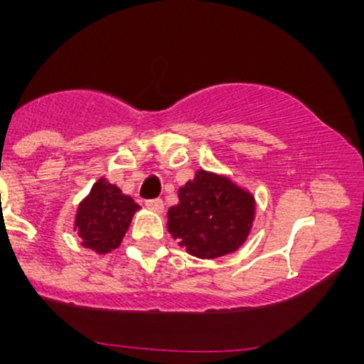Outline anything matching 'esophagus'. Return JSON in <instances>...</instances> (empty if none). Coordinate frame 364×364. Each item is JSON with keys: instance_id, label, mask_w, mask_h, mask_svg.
<instances>
[{"instance_id": "esophagus-1", "label": "esophagus", "mask_w": 364, "mask_h": 364, "mask_svg": "<svg viewBox=\"0 0 364 364\" xmlns=\"http://www.w3.org/2000/svg\"><path fill=\"white\" fill-rule=\"evenodd\" d=\"M145 205H147L149 210L156 212V214H162V210H164V202H162L161 198L147 200V202H145Z\"/></svg>"}]
</instances>
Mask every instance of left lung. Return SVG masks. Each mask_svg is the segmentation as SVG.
<instances>
[{"label": "left lung", "instance_id": "obj_1", "mask_svg": "<svg viewBox=\"0 0 364 364\" xmlns=\"http://www.w3.org/2000/svg\"><path fill=\"white\" fill-rule=\"evenodd\" d=\"M168 210V231L186 253L212 260L235 253L252 232L257 202L229 176L198 169L178 190Z\"/></svg>", "mask_w": 364, "mask_h": 364}]
</instances>
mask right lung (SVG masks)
I'll list each match as a JSON object with an SVG mask.
<instances>
[{
    "mask_svg": "<svg viewBox=\"0 0 364 364\" xmlns=\"http://www.w3.org/2000/svg\"><path fill=\"white\" fill-rule=\"evenodd\" d=\"M136 210L140 205L132 196L106 178H99L78 203L73 231H77L83 248L97 255L109 253L121 245Z\"/></svg>",
    "mask_w": 364,
    "mask_h": 364,
    "instance_id": "add662e5",
    "label": "right lung"
}]
</instances>
